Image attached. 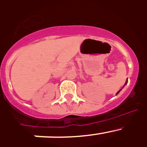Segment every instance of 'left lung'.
Wrapping results in <instances>:
<instances>
[{"label":"left lung","instance_id":"left-lung-1","mask_svg":"<svg viewBox=\"0 0 147 147\" xmlns=\"http://www.w3.org/2000/svg\"><path fill=\"white\" fill-rule=\"evenodd\" d=\"M127 82H126V83H125V85H126V84H127ZM121 91V90H119V92H118V93H117V94H118V93H119V92H120ZM117 94H116V95H117Z\"/></svg>","mask_w":147,"mask_h":147}]
</instances>
